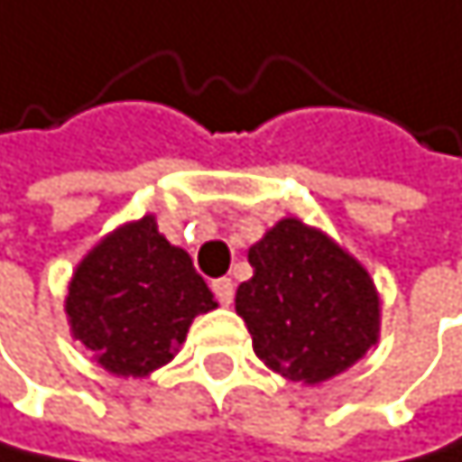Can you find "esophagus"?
I'll return each mask as SVG.
<instances>
[{"instance_id": "34e87169", "label": "esophagus", "mask_w": 462, "mask_h": 462, "mask_svg": "<svg viewBox=\"0 0 462 462\" xmlns=\"http://www.w3.org/2000/svg\"><path fill=\"white\" fill-rule=\"evenodd\" d=\"M211 291H214V296H217V301H219V305H231V301H234V282L231 279H214L211 282Z\"/></svg>"}]
</instances>
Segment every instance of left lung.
Instances as JSON below:
<instances>
[{
	"label": "left lung",
	"mask_w": 462,
	"mask_h": 462,
	"mask_svg": "<svg viewBox=\"0 0 462 462\" xmlns=\"http://www.w3.org/2000/svg\"><path fill=\"white\" fill-rule=\"evenodd\" d=\"M254 276L236 288L256 358L282 378L321 383L381 338V296L361 262L321 228L279 219L248 248Z\"/></svg>",
	"instance_id": "1"
}]
</instances>
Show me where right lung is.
Returning <instances> with one entry per match:
<instances>
[{
    "label": "right lung",
    "instance_id": "add662e5",
    "mask_svg": "<svg viewBox=\"0 0 462 462\" xmlns=\"http://www.w3.org/2000/svg\"><path fill=\"white\" fill-rule=\"evenodd\" d=\"M217 308L191 256L157 231L154 214L124 223L92 245L64 296L69 333L118 378L169 364L191 321Z\"/></svg>",
    "mask_w": 462,
    "mask_h": 462
}]
</instances>
